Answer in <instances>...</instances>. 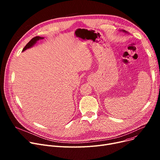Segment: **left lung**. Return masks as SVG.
I'll use <instances>...</instances> for the list:
<instances>
[{
  "mask_svg": "<svg viewBox=\"0 0 160 160\" xmlns=\"http://www.w3.org/2000/svg\"><path fill=\"white\" fill-rule=\"evenodd\" d=\"M123 32H127V31H125V30H123Z\"/></svg>",
  "mask_w": 160,
  "mask_h": 160,
  "instance_id": "obj_1",
  "label": "left lung"
}]
</instances>
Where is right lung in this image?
<instances>
[{
	"label": "right lung",
	"mask_w": 160,
	"mask_h": 160,
	"mask_svg": "<svg viewBox=\"0 0 160 160\" xmlns=\"http://www.w3.org/2000/svg\"><path fill=\"white\" fill-rule=\"evenodd\" d=\"M44 39L43 37H39V36H36V37L33 38L28 42V43L26 45V46H25V47H24V48L22 49V52L24 51L25 50H27V49H28V48H29L32 47V46L34 45V44H36V42H37L38 41H39V39Z\"/></svg>",
	"instance_id": "right-lung-1"
}]
</instances>
